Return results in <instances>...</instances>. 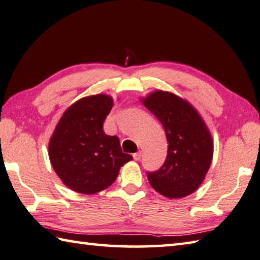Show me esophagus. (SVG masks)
I'll list each match as a JSON object with an SVG mask.
<instances>
[{"instance_id": "esophagus-1", "label": "esophagus", "mask_w": 260, "mask_h": 260, "mask_svg": "<svg viewBox=\"0 0 260 260\" xmlns=\"http://www.w3.org/2000/svg\"><path fill=\"white\" fill-rule=\"evenodd\" d=\"M134 159L135 160H139L140 159V157H141V152L140 151H138V152H136V153H134Z\"/></svg>"}]
</instances>
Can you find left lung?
I'll return each instance as SVG.
<instances>
[{
  "mask_svg": "<svg viewBox=\"0 0 260 260\" xmlns=\"http://www.w3.org/2000/svg\"><path fill=\"white\" fill-rule=\"evenodd\" d=\"M165 129L167 157L157 172L148 173L152 188L168 199H182L203 183L213 158V139L192 104L176 94L157 89L141 99Z\"/></svg>",
  "mask_w": 260,
  "mask_h": 260,
  "instance_id": "1",
  "label": "left lung"
}]
</instances>
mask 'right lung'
I'll use <instances>...</instances> for the list:
<instances>
[{
  "label": "right lung",
  "mask_w": 260,
  "mask_h": 260,
  "mask_svg": "<svg viewBox=\"0 0 260 260\" xmlns=\"http://www.w3.org/2000/svg\"><path fill=\"white\" fill-rule=\"evenodd\" d=\"M113 107L107 94L85 96L72 104L55 128L49 145L50 164L67 187L81 194L108 188L120 168L132 160L116 136L103 131V122Z\"/></svg>",
  "instance_id": "add662e5"
}]
</instances>
